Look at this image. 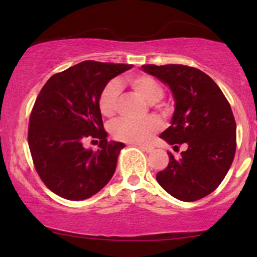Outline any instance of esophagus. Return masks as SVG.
<instances>
[{"mask_svg": "<svg viewBox=\"0 0 257 257\" xmlns=\"http://www.w3.org/2000/svg\"><path fill=\"white\" fill-rule=\"evenodd\" d=\"M137 146H139V149H142L143 151H145V152H147V153L152 152V151H153V147L150 146V145H142V144H138Z\"/></svg>", "mask_w": 257, "mask_h": 257, "instance_id": "34e87169", "label": "esophagus"}]
</instances>
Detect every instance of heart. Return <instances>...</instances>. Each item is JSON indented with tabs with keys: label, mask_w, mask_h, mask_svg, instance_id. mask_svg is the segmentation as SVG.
Masks as SVG:
<instances>
[{
	"label": "heart",
	"mask_w": 257,
	"mask_h": 257,
	"mask_svg": "<svg viewBox=\"0 0 257 257\" xmlns=\"http://www.w3.org/2000/svg\"><path fill=\"white\" fill-rule=\"evenodd\" d=\"M127 83L133 91L147 103L156 105L164 97V87L154 77L137 75L128 77ZM120 94V86L115 80H111L101 89L98 97V107L104 117L111 118L115 113L117 101ZM161 122L156 117H147L143 120L120 119L112 125V135L117 140L130 143H145L154 133L159 131Z\"/></svg>",
	"instance_id": "obj_1"
}]
</instances>
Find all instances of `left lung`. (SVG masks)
Here are the masks:
<instances>
[{"instance_id": "8db88e82", "label": "left lung", "mask_w": 257, "mask_h": 257, "mask_svg": "<svg viewBox=\"0 0 257 257\" xmlns=\"http://www.w3.org/2000/svg\"><path fill=\"white\" fill-rule=\"evenodd\" d=\"M168 84L175 99L170 127L161 133L180 157L167 152L170 163L158 172L159 185L181 201L210 194L229 171L236 151V122L229 101L217 84L201 70L182 64L142 66Z\"/></svg>"}]
</instances>
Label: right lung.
I'll use <instances>...</instances> for the list:
<instances>
[{
    "label": "right lung",
    "mask_w": 257,
    "mask_h": 257,
    "mask_svg": "<svg viewBox=\"0 0 257 257\" xmlns=\"http://www.w3.org/2000/svg\"><path fill=\"white\" fill-rule=\"evenodd\" d=\"M132 66L84 61L55 73L42 87L30 113L28 144L41 180L55 194L78 201L110 181L125 145L107 142L98 97L108 80ZM86 139L99 141L100 149H85Z\"/></svg>",
    "instance_id": "add662e5"
}]
</instances>
